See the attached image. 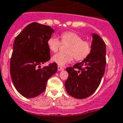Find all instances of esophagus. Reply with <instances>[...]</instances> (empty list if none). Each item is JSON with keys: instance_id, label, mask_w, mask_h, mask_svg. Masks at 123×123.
<instances>
[{"instance_id": "34e87169", "label": "esophagus", "mask_w": 123, "mask_h": 123, "mask_svg": "<svg viewBox=\"0 0 123 123\" xmlns=\"http://www.w3.org/2000/svg\"><path fill=\"white\" fill-rule=\"evenodd\" d=\"M57 69H58V71H62V70H64V68L62 67H61V66H58Z\"/></svg>"}]
</instances>
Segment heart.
<instances>
[{
	"instance_id": "b5f03b06",
	"label": "heart",
	"mask_w": 123,
	"mask_h": 123,
	"mask_svg": "<svg viewBox=\"0 0 123 123\" xmlns=\"http://www.w3.org/2000/svg\"><path fill=\"white\" fill-rule=\"evenodd\" d=\"M61 42L57 37L52 36L47 41V45L51 52H56L61 45L68 44L66 48V53L59 52L54 55L52 61L59 66H63L71 62L75 58L76 61L85 59L91 52L92 44L88 40H84L82 36L73 32H65L61 34Z\"/></svg>"
}]
</instances>
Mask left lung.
Listing matches in <instances>:
<instances>
[{"label":"left lung","mask_w":123,"mask_h":123,"mask_svg":"<svg viewBox=\"0 0 123 123\" xmlns=\"http://www.w3.org/2000/svg\"><path fill=\"white\" fill-rule=\"evenodd\" d=\"M92 49L89 55L73 67L66 68L68 77L65 82L66 90L77 99L89 97L100 84L106 66V45L96 34H92Z\"/></svg>","instance_id":"obj_1"}]
</instances>
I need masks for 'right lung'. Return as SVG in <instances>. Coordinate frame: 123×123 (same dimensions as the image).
<instances>
[{
    "instance_id": "right-lung-1",
    "label": "right lung",
    "mask_w": 123,
    "mask_h": 123,
    "mask_svg": "<svg viewBox=\"0 0 123 123\" xmlns=\"http://www.w3.org/2000/svg\"><path fill=\"white\" fill-rule=\"evenodd\" d=\"M54 32L50 26L33 22L14 39L11 77L17 91L24 97L31 98L41 94L49 78L57 71L55 62L41 68V64L50 59L47 41Z\"/></svg>"
}]
</instances>
